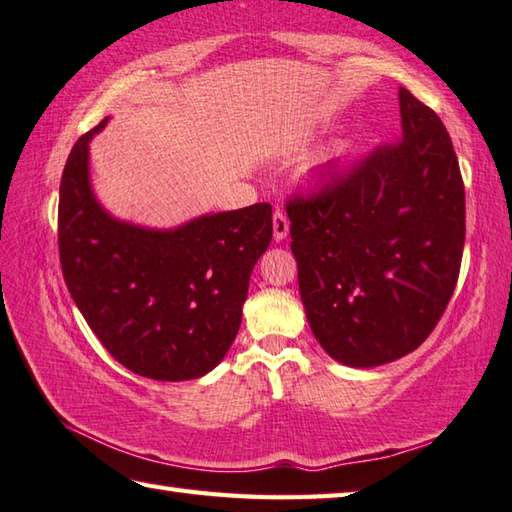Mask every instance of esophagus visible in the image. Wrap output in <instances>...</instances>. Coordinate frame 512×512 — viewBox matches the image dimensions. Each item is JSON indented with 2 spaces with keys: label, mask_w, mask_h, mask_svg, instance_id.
Masks as SVG:
<instances>
[{
  "label": "esophagus",
  "mask_w": 512,
  "mask_h": 512,
  "mask_svg": "<svg viewBox=\"0 0 512 512\" xmlns=\"http://www.w3.org/2000/svg\"><path fill=\"white\" fill-rule=\"evenodd\" d=\"M288 226H290V222H288L286 213H284V210L277 208L275 213H273V237L277 239V242H282V239H286Z\"/></svg>",
  "instance_id": "34e87169"
}]
</instances>
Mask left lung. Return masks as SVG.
<instances>
[{
    "mask_svg": "<svg viewBox=\"0 0 512 512\" xmlns=\"http://www.w3.org/2000/svg\"><path fill=\"white\" fill-rule=\"evenodd\" d=\"M402 137L288 199L310 330L353 368L395 362L433 333L457 286L466 195L433 108L399 88Z\"/></svg>",
    "mask_w": 512,
    "mask_h": 512,
    "instance_id": "8db88e82",
    "label": "left lung"
}]
</instances>
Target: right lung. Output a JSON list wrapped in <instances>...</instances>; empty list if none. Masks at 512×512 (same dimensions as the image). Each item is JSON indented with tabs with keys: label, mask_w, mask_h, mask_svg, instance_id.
<instances>
[{
	"label": "right lung",
	"mask_w": 512,
	"mask_h": 512,
	"mask_svg": "<svg viewBox=\"0 0 512 512\" xmlns=\"http://www.w3.org/2000/svg\"><path fill=\"white\" fill-rule=\"evenodd\" d=\"M75 142L59 184V262L86 324L119 364L157 382L213 370L242 324L250 273L273 239V208L253 204L150 230L110 217Z\"/></svg>",
	"instance_id": "right-lung-1"
}]
</instances>
